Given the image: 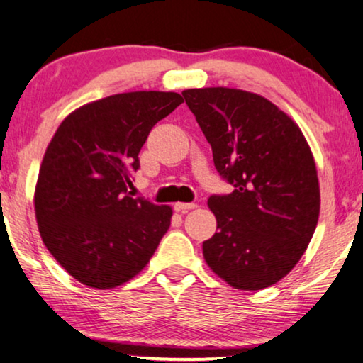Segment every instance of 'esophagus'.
I'll return each instance as SVG.
<instances>
[{
    "mask_svg": "<svg viewBox=\"0 0 363 363\" xmlns=\"http://www.w3.org/2000/svg\"><path fill=\"white\" fill-rule=\"evenodd\" d=\"M198 208V204H194V203H177L175 204V211L177 213H188V211H191V209H196Z\"/></svg>",
    "mask_w": 363,
    "mask_h": 363,
    "instance_id": "obj_1",
    "label": "esophagus"
}]
</instances>
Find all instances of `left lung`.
<instances>
[{
	"label": "left lung",
	"mask_w": 363,
	"mask_h": 363,
	"mask_svg": "<svg viewBox=\"0 0 363 363\" xmlns=\"http://www.w3.org/2000/svg\"><path fill=\"white\" fill-rule=\"evenodd\" d=\"M188 108L213 149L230 194L208 199L217 232L203 255L240 291L281 281L302 258L320 216L311 149L287 113L258 94L228 87L186 89Z\"/></svg>",
	"instance_id": "left-lung-1"
}]
</instances>
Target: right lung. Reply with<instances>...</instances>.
<instances>
[{"label": "right lung", "mask_w": 363, "mask_h": 363, "mask_svg": "<svg viewBox=\"0 0 363 363\" xmlns=\"http://www.w3.org/2000/svg\"><path fill=\"white\" fill-rule=\"evenodd\" d=\"M183 102L180 94H115L61 121L38 172L33 206L55 259L87 287L113 289L139 274L170 227L174 211L128 186L152 126Z\"/></svg>", "instance_id": "right-lung-1"}]
</instances>
